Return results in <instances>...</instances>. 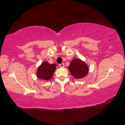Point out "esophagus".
<instances>
[{
    "label": "esophagus",
    "instance_id": "esophagus-1",
    "mask_svg": "<svg viewBox=\"0 0 125 125\" xmlns=\"http://www.w3.org/2000/svg\"><path fill=\"white\" fill-rule=\"evenodd\" d=\"M64 63H61V64H60V67H64Z\"/></svg>",
    "mask_w": 125,
    "mask_h": 125
}]
</instances>
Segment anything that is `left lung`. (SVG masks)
Listing matches in <instances>:
<instances>
[{"label":"left lung","instance_id":"1","mask_svg":"<svg viewBox=\"0 0 125 125\" xmlns=\"http://www.w3.org/2000/svg\"><path fill=\"white\" fill-rule=\"evenodd\" d=\"M68 69L71 74L77 79L85 77L89 72L88 65L79 58H75L72 61Z\"/></svg>","mask_w":125,"mask_h":125}]
</instances>
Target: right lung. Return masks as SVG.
<instances>
[{"label": "right lung", "instance_id": "right-lung-1", "mask_svg": "<svg viewBox=\"0 0 125 125\" xmlns=\"http://www.w3.org/2000/svg\"><path fill=\"white\" fill-rule=\"evenodd\" d=\"M57 64H50L48 62H43L38 68L36 75L40 79L48 80L52 77L55 70L57 68Z\"/></svg>", "mask_w": 125, "mask_h": 125}]
</instances>
